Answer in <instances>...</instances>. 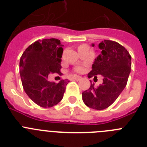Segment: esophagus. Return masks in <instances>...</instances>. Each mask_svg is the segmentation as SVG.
I'll return each mask as SVG.
<instances>
[{
	"instance_id": "obj_1",
	"label": "esophagus",
	"mask_w": 147,
	"mask_h": 147,
	"mask_svg": "<svg viewBox=\"0 0 147 147\" xmlns=\"http://www.w3.org/2000/svg\"><path fill=\"white\" fill-rule=\"evenodd\" d=\"M82 79V78L81 76H74V80H76V81H80V80H81Z\"/></svg>"
}]
</instances>
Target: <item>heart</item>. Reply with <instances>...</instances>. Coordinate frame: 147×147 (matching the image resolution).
Wrapping results in <instances>:
<instances>
[{"mask_svg":"<svg viewBox=\"0 0 147 147\" xmlns=\"http://www.w3.org/2000/svg\"><path fill=\"white\" fill-rule=\"evenodd\" d=\"M76 71L79 73H82L83 71H85V68H84V67H78Z\"/></svg>","mask_w":147,"mask_h":147,"instance_id":"heart-1","label":"heart"}]
</instances>
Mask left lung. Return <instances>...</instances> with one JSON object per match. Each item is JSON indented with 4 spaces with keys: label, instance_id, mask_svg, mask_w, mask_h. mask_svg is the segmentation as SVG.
Returning a JSON list of instances; mask_svg holds the SVG:
<instances>
[{
    "label": "left lung",
    "instance_id": "obj_1",
    "mask_svg": "<svg viewBox=\"0 0 147 147\" xmlns=\"http://www.w3.org/2000/svg\"><path fill=\"white\" fill-rule=\"evenodd\" d=\"M92 44V46H94ZM99 55L92 65L88 78L103 76V82L97 88L91 84L82 93L84 103L92 109L102 110L115 102L127 85L131 71V56L118 42L105 40L98 44Z\"/></svg>",
    "mask_w": 147,
    "mask_h": 147
}]
</instances>
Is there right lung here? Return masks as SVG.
I'll return each mask as SVG.
<instances>
[{
    "label": "right lung",
    "instance_id": "add662e5",
    "mask_svg": "<svg viewBox=\"0 0 147 147\" xmlns=\"http://www.w3.org/2000/svg\"><path fill=\"white\" fill-rule=\"evenodd\" d=\"M63 45L55 38L43 39L30 45L20 60V78L26 93L35 104L51 107L63 98L69 81L57 84L48 80L49 74H60Z\"/></svg>",
    "mask_w": 147,
    "mask_h": 147
}]
</instances>
